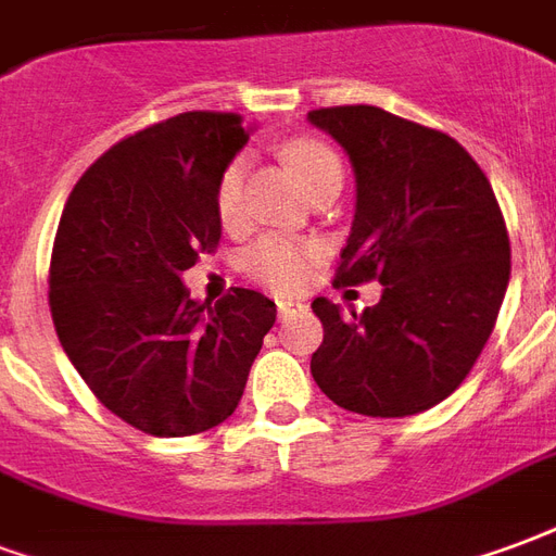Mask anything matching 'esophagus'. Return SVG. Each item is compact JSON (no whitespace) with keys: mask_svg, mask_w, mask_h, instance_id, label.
<instances>
[{"mask_svg":"<svg viewBox=\"0 0 556 556\" xmlns=\"http://www.w3.org/2000/svg\"><path fill=\"white\" fill-rule=\"evenodd\" d=\"M302 302H293V299H278V317L287 319L290 314H295V311H302Z\"/></svg>","mask_w":556,"mask_h":556,"instance_id":"obj_1","label":"esophagus"}]
</instances>
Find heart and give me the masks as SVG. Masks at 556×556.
<instances>
[{"label": "heart", "instance_id": "obj_1", "mask_svg": "<svg viewBox=\"0 0 556 556\" xmlns=\"http://www.w3.org/2000/svg\"><path fill=\"white\" fill-rule=\"evenodd\" d=\"M283 156L293 165L299 180L305 189L317 186L323 177L340 172V160L334 150L326 148L323 141L299 139L290 141L283 148ZM216 213L222 225H237L239 213H242V165L233 162L225 168L222 180L216 189ZM319 261V245L307 242V239H290V237H263L242 254V269L249 278L261 281L269 290L278 293H293L307 281V275Z\"/></svg>", "mask_w": 556, "mask_h": 556}]
</instances>
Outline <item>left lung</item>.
I'll use <instances>...</instances> for the list:
<instances>
[{"label": "left lung", "instance_id": "1", "mask_svg": "<svg viewBox=\"0 0 556 556\" xmlns=\"http://www.w3.org/2000/svg\"><path fill=\"white\" fill-rule=\"evenodd\" d=\"M307 121L355 172L338 283L384 287L364 314L314 299V382L355 415L427 412L471 372L504 302L509 237L497 198L471 153L439 129L379 106L314 109Z\"/></svg>", "mask_w": 556, "mask_h": 556}]
</instances>
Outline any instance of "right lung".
<instances>
[{
    "mask_svg": "<svg viewBox=\"0 0 556 556\" xmlns=\"http://www.w3.org/2000/svg\"><path fill=\"white\" fill-rule=\"evenodd\" d=\"M251 127L184 112L117 141L79 177L50 261V311L71 364L103 406L156 439L233 415L275 302L233 287L194 302L184 283L222 237L216 189Z\"/></svg>",
    "mask_w": 556,
    "mask_h": 556,
    "instance_id": "add662e5",
    "label": "right lung"
}]
</instances>
